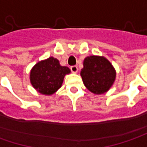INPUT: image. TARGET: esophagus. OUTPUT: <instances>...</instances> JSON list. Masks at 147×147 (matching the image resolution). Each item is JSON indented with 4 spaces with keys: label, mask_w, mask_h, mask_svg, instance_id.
<instances>
[{
    "label": "esophagus",
    "mask_w": 147,
    "mask_h": 147,
    "mask_svg": "<svg viewBox=\"0 0 147 147\" xmlns=\"http://www.w3.org/2000/svg\"><path fill=\"white\" fill-rule=\"evenodd\" d=\"M70 69H71V71H72L73 73L76 74V73L78 72V67L76 66V65H74V66H71V67H70Z\"/></svg>",
    "instance_id": "esophagus-1"
}]
</instances>
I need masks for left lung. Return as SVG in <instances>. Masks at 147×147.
I'll return each instance as SVG.
<instances>
[{
	"mask_svg": "<svg viewBox=\"0 0 147 147\" xmlns=\"http://www.w3.org/2000/svg\"><path fill=\"white\" fill-rule=\"evenodd\" d=\"M80 74L85 87L90 92L102 94L113 84L116 70L105 57L92 55L84 59Z\"/></svg>",
	"mask_w": 147,
	"mask_h": 147,
	"instance_id": "1",
	"label": "left lung"
}]
</instances>
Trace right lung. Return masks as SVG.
<instances>
[{"instance_id": "1", "label": "right lung", "mask_w": 147, "mask_h": 147, "mask_svg": "<svg viewBox=\"0 0 147 147\" xmlns=\"http://www.w3.org/2000/svg\"><path fill=\"white\" fill-rule=\"evenodd\" d=\"M66 66H61L54 57L38 62L30 70V79L34 88L44 95L54 94L61 86L64 76L70 74Z\"/></svg>"}]
</instances>
